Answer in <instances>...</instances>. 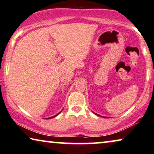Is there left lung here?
Segmentation results:
<instances>
[{
	"label": "left lung",
	"mask_w": 154,
	"mask_h": 154,
	"mask_svg": "<svg viewBox=\"0 0 154 154\" xmlns=\"http://www.w3.org/2000/svg\"><path fill=\"white\" fill-rule=\"evenodd\" d=\"M95 114H96V113H95ZM97 116H100V115H98V114H97Z\"/></svg>",
	"instance_id": "left-lung-1"
}]
</instances>
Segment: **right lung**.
Listing matches in <instances>:
<instances>
[{
	"label": "right lung",
	"instance_id": "add662e5",
	"mask_svg": "<svg viewBox=\"0 0 154 154\" xmlns=\"http://www.w3.org/2000/svg\"><path fill=\"white\" fill-rule=\"evenodd\" d=\"M59 113H58V114H59ZM58 114H57V115H55V116H52V117H51V118H48V119H52V118H54V117H55V116H57Z\"/></svg>",
	"mask_w": 154,
	"mask_h": 154
}]
</instances>
